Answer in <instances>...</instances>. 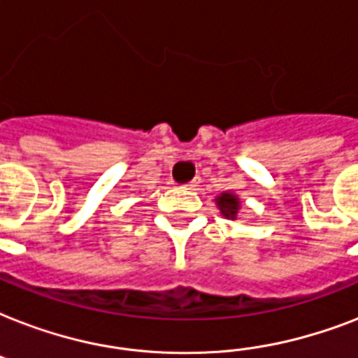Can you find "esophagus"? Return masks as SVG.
<instances>
[{
	"mask_svg": "<svg viewBox=\"0 0 358 358\" xmlns=\"http://www.w3.org/2000/svg\"><path fill=\"white\" fill-rule=\"evenodd\" d=\"M185 187H187V189H195L196 182H191V184H187V185H185Z\"/></svg>",
	"mask_w": 358,
	"mask_h": 358,
	"instance_id": "34e87169",
	"label": "esophagus"
}]
</instances>
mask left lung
<instances>
[{"label": "left lung", "mask_w": 358, "mask_h": 358, "mask_svg": "<svg viewBox=\"0 0 358 358\" xmlns=\"http://www.w3.org/2000/svg\"><path fill=\"white\" fill-rule=\"evenodd\" d=\"M215 204H217L219 212L224 219L236 221L238 219V212L241 210V199L232 191H223L221 195L215 196Z\"/></svg>", "instance_id": "8db88e82"}]
</instances>
